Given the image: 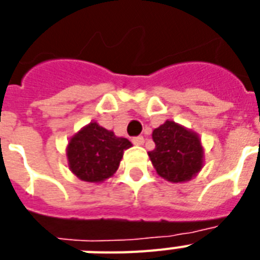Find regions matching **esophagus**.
Listing matches in <instances>:
<instances>
[{
  "label": "esophagus",
  "mask_w": 260,
  "mask_h": 260,
  "mask_svg": "<svg viewBox=\"0 0 260 260\" xmlns=\"http://www.w3.org/2000/svg\"><path fill=\"white\" fill-rule=\"evenodd\" d=\"M132 143H134L135 146H143L144 138H143V136H136V138L132 139Z\"/></svg>",
  "instance_id": "34e87169"
}]
</instances>
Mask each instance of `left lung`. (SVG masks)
Wrapping results in <instances>:
<instances>
[{
    "instance_id": "left-lung-1",
    "label": "left lung",
    "mask_w": 260,
    "mask_h": 260,
    "mask_svg": "<svg viewBox=\"0 0 260 260\" xmlns=\"http://www.w3.org/2000/svg\"><path fill=\"white\" fill-rule=\"evenodd\" d=\"M155 150L148 152L158 175L182 183L196 177L204 167V147L197 132L167 120L152 131Z\"/></svg>"
}]
</instances>
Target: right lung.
Here are the masks:
<instances>
[{"mask_svg":"<svg viewBox=\"0 0 260 260\" xmlns=\"http://www.w3.org/2000/svg\"><path fill=\"white\" fill-rule=\"evenodd\" d=\"M132 147L125 138L91 121L74 134L66 148L69 169L81 181L101 183L117 171L124 151Z\"/></svg>","mask_w":260,"mask_h":260,"instance_id":"add662e5","label":"right lung"}]
</instances>
